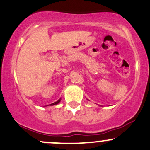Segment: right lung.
I'll use <instances>...</instances> for the list:
<instances>
[{
    "mask_svg": "<svg viewBox=\"0 0 150 150\" xmlns=\"http://www.w3.org/2000/svg\"><path fill=\"white\" fill-rule=\"evenodd\" d=\"M60 100H57V102H55V103H52V104H50V105H57V104H58L59 103H60Z\"/></svg>",
    "mask_w": 150,
    "mask_h": 150,
    "instance_id": "1",
    "label": "right lung"
}]
</instances>
